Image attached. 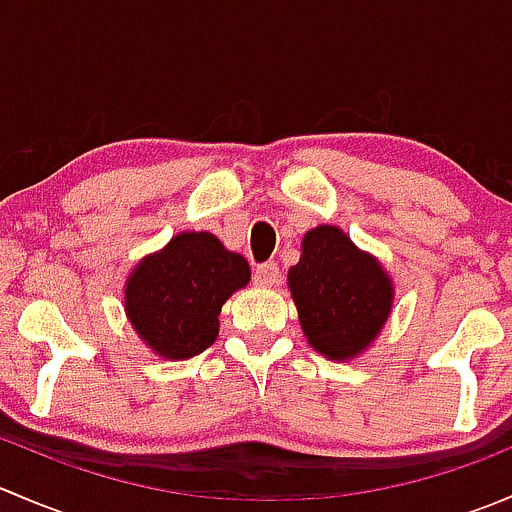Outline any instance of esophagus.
<instances>
[{
  "label": "esophagus",
  "instance_id": "1",
  "mask_svg": "<svg viewBox=\"0 0 512 512\" xmlns=\"http://www.w3.org/2000/svg\"><path fill=\"white\" fill-rule=\"evenodd\" d=\"M255 282L260 287H275L280 282V267L275 262H265L255 270Z\"/></svg>",
  "mask_w": 512,
  "mask_h": 512
}]
</instances>
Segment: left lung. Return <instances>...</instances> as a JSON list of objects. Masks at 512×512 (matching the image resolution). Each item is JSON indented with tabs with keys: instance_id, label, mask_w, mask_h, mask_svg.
Wrapping results in <instances>:
<instances>
[{
	"instance_id": "obj_1",
	"label": "left lung",
	"mask_w": 512,
	"mask_h": 512,
	"mask_svg": "<svg viewBox=\"0 0 512 512\" xmlns=\"http://www.w3.org/2000/svg\"><path fill=\"white\" fill-rule=\"evenodd\" d=\"M309 347L349 361L371 347L394 304V282L374 255L334 225L302 237V257L287 275Z\"/></svg>"
}]
</instances>
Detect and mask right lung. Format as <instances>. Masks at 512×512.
<instances>
[{
	"mask_svg": "<svg viewBox=\"0 0 512 512\" xmlns=\"http://www.w3.org/2000/svg\"><path fill=\"white\" fill-rule=\"evenodd\" d=\"M250 282V265L213 232H180L126 280L131 327L163 359L183 361L218 339L220 309Z\"/></svg>",
	"mask_w": 512,
	"mask_h": 512,
	"instance_id": "add662e5",
	"label": "right lung"
}]
</instances>
